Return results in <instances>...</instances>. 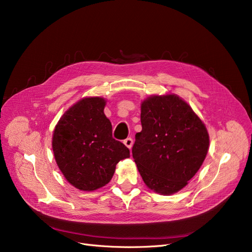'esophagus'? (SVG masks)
I'll return each instance as SVG.
<instances>
[{
	"mask_svg": "<svg viewBox=\"0 0 252 252\" xmlns=\"http://www.w3.org/2000/svg\"><path fill=\"white\" fill-rule=\"evenodd\" d=\"M124 144L126 145V146H127L129 149H131L132 145H133V140H132L131 138H127L126 140H124Z\"/></svg>",
	"mask_w": 252,
	"mask_h": 252,
	"instance_id": "esophagus-1",
	"label": "esophagus"
}]
</instances>
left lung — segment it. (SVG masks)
I'll return each mask as SVG.
<instances>
[{
  "instance_id": "left-lung-1",
  "label": "left lung",
  "mask_w": 252,
  "mask_h": 252,
  "mask_svg": "<svg viewBox=\"0 0 252 252\" xmlns=\"http://www.w3.org/2000/svg\"><path fill=\"white\" fill-rule=\"evenodd\" d=\"M141 123L132 157L144 183L164 195L178 192L194 177L208 152L205 124L177 94L143 101Z\"/></svg>"
}]
</instances>
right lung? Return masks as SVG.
Here are the masks:
<instances>
[{
    "mask_svg": "<svg viewBox=\"0 0 252 252\" xmlns=\"http://www.w3.org/2000/svg\"><path fill=\"white\" fill-rule=\"evenodd\" d=\"M105 98L84 97L68 109L53 130L52 150L65 179L83 191L108 184L117 164L130 157L123 143L112 138Z\"/></svg>",
    "mask_w": 252,
    "mask_h": 252,
    "instance_id": "1",
    "label": "right lung"
}]
</instances>
